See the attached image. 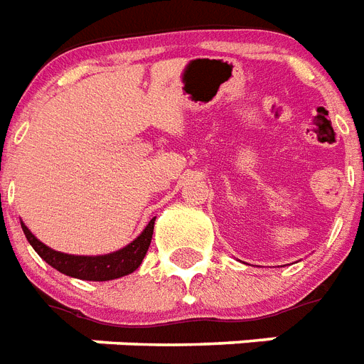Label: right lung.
<instances>
[{
	"label": "right lung",
	"mask_w": 364,
	"mask_h": 364,
	"mask_svg": "<svg viewBox=\"0 0 364 364\" xmlns=\"http://www.w3.org/2000/svg\"><path fill=\"white\" fill-rule=\"evenodd\" d=\"M154 222L156 218H152L144 231L139 237L124 246L118 252L105 255H71L62 254L56 250L48 248L46 244H43L39 238L35 237L30 229L22 223V231H24L28 242L31 244V248L39 254L41 259H45L46 263L60 270L62 274L71 276V278H78V280H92V282H107L116 280L122 276L132 274L133 270L141 267L142 259L148 252V246L152 242L154 235Z\"/></svg>",
	"instance_id": "1"
}]
</instances>
